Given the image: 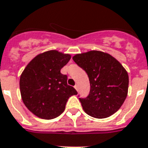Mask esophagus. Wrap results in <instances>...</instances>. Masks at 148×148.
I'll use <instances>...</instances> for the list:
<instances>
[{"instance_id":"34e87169","label":"esophagus","mask_w":148,"mask_h":148,"mask_svg":"<svg viewBox=\"0 0 148 148\" xmlns=\"http://www.w3.org/2000/svg\"><path fill=\"white\" fill-rule=\"evenodd\" d=\"M74 87H75V90H77V91L79 90V86H78V84H76V85H75V86H74Z\"/></svg>"}]
</instances>
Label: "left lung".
Instances as JSON below:
<instances>
[{"instance_id":"obj_1","label":"left lung","mask_w":148,"mask_h":148,"mask_svg":"<svg viewBox=\"0 0 148 148\" xmlns=\"http://www.w3.org/2000/svg\"><path fill=\"white\" fill-rule=\"evenodd\" d=\"M73 59L86 72L90 84L88 96L79 98L84 112L97 119L115 113L128 93V73L123 65L112 55L98 51L75 54Z\"/></svg>"}]
</instances>
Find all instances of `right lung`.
<instances>
[{
	"label": "right lung",
	"instance_id": "1",
	"mask_svg": "<svg viewBox=\"0 0 148 148\" xmlns=\"http://www.w3.org/2000/svg\"><path fill=\"white\" fill-rule=\"evenodd\" d=\"M71 55L55 50L38 54L31 61L20 76L19 86L23 103L37 117L52 119L65 108L68 99L77 94L67 84V75L61 69Z\"/></svg>",
	"mask_w": 148,
	"mask_h": 148
}]
</instances>
